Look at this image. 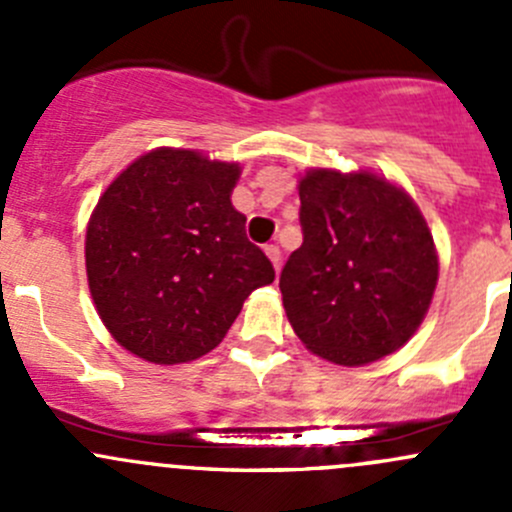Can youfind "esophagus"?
<instances>
[{
	"label": "esophagus",
	"instance_id": "esophagus-1",
	"mask_svg": "<svg viewBox=\"0 0 512 512\" xmlns=\"http://www.w3.org/2000/svg\"><path fill=\"white\" fill-rule=\"evenodd\" d=\"M265 255L270 257V262H272V267H275V272H280V262H282L280 247H277V245H267L265 247Z\"/></svg>",
	"mask_w": 512,
	"mask_h": 512
}]
</instances>
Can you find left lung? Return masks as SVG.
Listing matches in <instances>:
<instances>
[{
    "mask_svg": "<svg viewBox=\"0 0 512 512\" xmlns=\"http://www.w3.org/2000/svg\"><path fill=\"white\" fill-rule=\"evenodd\" d=\"M304 242L280 277L304 347L339 366L394 354L421 327L438 252L404 188L371 170L312 168L299 178Z\"/></svg>",
    "mask_w": 512,
    "mask_h": 512,
    "instance_id": "obj_1",
    "label": "left lung"
}]
</instances>
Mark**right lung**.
Wrapping results in <instances>:
<instances>
[{"mask_svg": "<svg viewBox=\"0 0 512 512\" xmlns=\"http://www.w3.org/2000/svg\"><path fill=\"white\" fill-rule=\"evenodd\" d=\"M240 163L188 148L133 160L86 227V277L103 327L151 364H185L218 347L242 302L275 280L232 208Z\"/></svg>", "mask_w": 512, "mask_h": 512, "instance_id": "obj_1", "label": "right lung"}]
</instances>
